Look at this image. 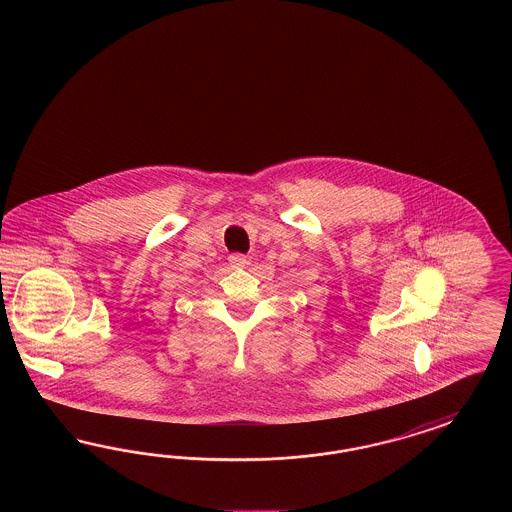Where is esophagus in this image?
<instances>
[{
	"mask_svg": "<svg viewBox=\"0 0 512 512\" xmlns=\"http://www.w3.org/2000/svg\"><path fill=\"white\" fill-rule=\"evenodd\" d=\"M229 264H231V267L243 269V267H247L248 265V258L245 254H231V256H229Z\"/></svg>",
	"mask_w": 512,
	"mask_h": 512,
	"instance_id": "34e87169",
	"label": "esophagus"
}]
</instances>
